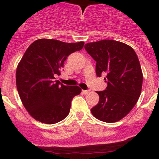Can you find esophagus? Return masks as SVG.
Here are the masks:
<instances>
[{
	"instance_id": "34e87169",
	"label": "esophagus",
	"mask_w": 159,
	"mask_h": 159,
	"mask_svg": "<svg viewBox=\"0 0 159 159\" xmlns=\"http://www.w3.org/2000/svg\"><path fill=\"white\" fill-rule=\"evenodd\" d=\"M82 92H83V94H89V93L90 92V90H83Z\"/></svg>"
}]
</instances>
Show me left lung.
<instances>
[{"mask_svg": "<svg viewBox=\"0 0 159 159\" xmlns=\"http://www.w3.org/2000/svg\"><path fill=\"white\" fill-rule=\"evenodd\" d=\"M86 51L96 61V75L106 74V89L97 91L99 102L91 109L97 119L112 123L125 117L137 103L143 81L139 57L131 47L114 40L88 43Z\"/></svg>", "mask_w": 159, "mask_h": 159, "instance_id": "1", "label": "left lung"}]
</instances>
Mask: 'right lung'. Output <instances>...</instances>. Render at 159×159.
<instances>
[{"label": "right lung", "instance_id": "add662e5", "mask_svg": "<svg viewBox=\"0 0 159 159\" xmlns=\"http://www.w3.org/2000/svg\"><path fill=\"white\" fill-rule=\"evenodd\" d=\"M84 44L42 38L25 51L17 65L16 85L22 104L35 120L51 125L68 116L71 100L81 89L64 85L55 77L61 75L68 56Z\"/></svg>", "mask_w": 159, "mask_h": 159}]
</instances>
